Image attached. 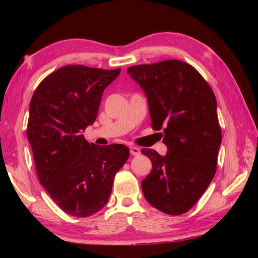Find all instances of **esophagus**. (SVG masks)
Instances as JSON below:
<instances>
[{
  "instance_id": "obj_1",
  "label": "esophagus",
  "mask_w": 258,
  "mask_h": 258,
  "mask_svg": "<svg viewBox=\"0 0 258 258\" xmlns=\"http://www.w3.org/2000/svg\"><path fill=\"white\" fill-rule=\"evenodd\" d=\"M130 152H131V155H132V156H139L140 152H141V151H140L138 147L132 146V147H130Z\"/></svg>"
}]
</instances>
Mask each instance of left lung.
Returning a JSON list of instances; mask_svg holds the SVG:
<instances>
[{
    "instance_id": "obj_1",
    "label": "left lung",
    "mask_w": 258,
    "mask_h": 258,
    "mask_svg": "<svg viewBox=\"0 0 258 258\" xmlns=\"http://www.w3.org/2000/svg\"><path fill=\"white\" fill-rule=\"evenodd\" d=\"M148 98L151 127L163 130L168 152H141L152 169L141 182L151 206L168 215L186 213L198 202L216 173L222 141L216 98L191 64L165 60L127 69Z\"/></svg>"
}]
</instances>
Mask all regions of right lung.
I'll use <instances>...</instances> for the list:
<instances>
[{
	"instance_id": "1",
	"label": "right lung",
	"mask_w": 258,
	"mask_h": 258,
	"mask_svg": "<svg viewBox=\"0 0 258 258\" xmlns=\"http://www.w3.org/2000/svg\"><path fill=\"white\" fill-rule=\"evenodd\" d=\"M119 73L69 64L47 75L30 100L27 138L38 178L72 216L103 208L130 156L124 145L95 146L82 134L97 119L102 92Z\"/></svg>"
}]
</instances>
